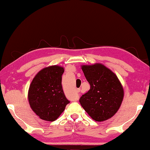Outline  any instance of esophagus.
<instances>
[{
	"label": "esophagus",
	"mask_w": 150,
	"mask_h": 150,
	"mask_svg": "<svg viewBox=\"0 0 150 150\" xmlns=\"http://www.w3.org/2000/svg\"><path fill=\"white\" fill-rule=\"evenodd\" d=\"M77 91V93H79L80 92V89H77V91Z\"/></svg>",
	"instance_id": "34e87169"
}]
</instances>
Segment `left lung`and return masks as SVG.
Returning a JSON list of instances; mask_svg holds the SVG:
<instances>
[{"instance_id":"obj_1","label":"left lung","mask_w":150,"mask_h":150,"mask_svg":"<svg viewBox=\"0 0 150 150\" xmlns=\"http://www.w3.org/2000/svg\"><path fill=\"white\" fill-rule=\"evenodd\" d=\"M90 89L81 97L80 104L93 120L103 122L115 115L124 92L116 75L101 63L82 65Z\"/></svg>"}]
</instances>
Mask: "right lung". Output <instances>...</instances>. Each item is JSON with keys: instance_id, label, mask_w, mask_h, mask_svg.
<instances>
[{"instance_id": "obj_1", "label": "right lung", "mask_w": 150, "mask_h": 150, "mask_svg": "<svg viewBox=\"0 0 150 150\" xmlns=\"http://www.w3.org/2000/svg\"><path fill=\"white\" fill-rule=\"evenodd\" d=\"M63 72V67L58 65L45 67L35 75L30 85L28 102L32 110L41 120H56L70 102L61 85Z\"/></svg>"}]
</instances>
